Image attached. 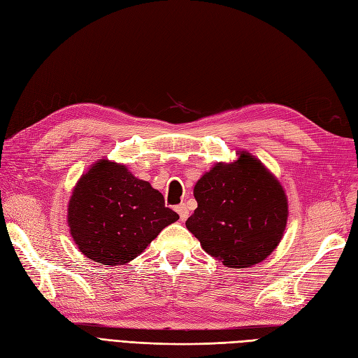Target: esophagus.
I'll return each mask as SVG.
<instances>
[{
  "label": "esophagus",
  "instance_id": "obj_1",
  "mask_svg": "<svg viewBox=\"0 0 358 358\" xmlns=\"http://www.w3.org/2000/svg\"><path fill=\"white\" fill-rule=\"evenodd\" d=\"M176 212H178L179 217H180V220H187V219H188V216H189L188 207L185 206V204H179V206L176 207Z\"/></svg>",
  "mask_w": 358,
  "mask_h": 358
}]
</instances>
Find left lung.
<instances>
[{
	"mask_svg": "<svg viewBox=\"0 0 358 358\" xmlns=\"http://www.w3.org/2000/svg\"><path fill=\"white\" fill-rule=\"evenodd\" d=\"M194 196L199 207L185 225L225 266H253L277 249L287 225V195L250 152L238 151L237 159L206 171Z\"/></svg>",
	"mask_w": 358,
	"mask_h": 358,
	"instance_id": "1",
	"label": "left lung"
}]
</instances>
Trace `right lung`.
Wrapping results in <instances>:
<instances>
[{"mask_svg":"<svg viewBox=\"0 0 358 358\" xmlns=\"http://www.w3.org/2000/svg\"><path fill=\"white\" fill-rule=\"evenodd\" d=\"M178 219L150 182L106 158L81 175L68 203L73 243L101 265L129 264Z\"/></svg>","mask_w":358,"mask_h":358,"instance_id":"add662e5","label":"right lung"}]
</instances>
